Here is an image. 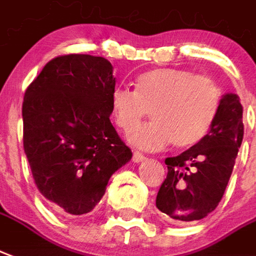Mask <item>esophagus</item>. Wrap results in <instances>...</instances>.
Instances as JSON below:
<instances>
[{
    "instance_id": "34e87169",
    "label": "esophagus",
    "mask_w": 256,
    "mask_h": 256,
    "mask_svg": "<svg viewBox=\"0 0 256 256\" xmlns=\"http://www.w3.org/2000/svg\"><path fill=\"white\" fill-rule=\"evenodd\" d=\"M146 157H145V154H142L141 152H138V150H134L133 153V162H142V160H145Z\"/></svg>"
}]
</instances>
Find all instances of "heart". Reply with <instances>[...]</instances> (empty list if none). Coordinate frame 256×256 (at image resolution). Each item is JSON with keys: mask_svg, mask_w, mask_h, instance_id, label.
<instances>
[{"mask_svg": "<svg viewBox=\"0 0 256 256\" xmlns=\"http://www.w3.org/2000/svg\"><path fill=\"white\" fill-rule=\"evenodd\" d=\"M221 98L218 84L209 76L162 68L138 76L134 90L115 88L111 107L114 120L124 132L133 130L151 112L154 122L130 134L134 144L156 149L172 142L184 149L208 136Z\"/></svg>", "mask_w": 256, "mask_h": 256, "instance_id": "heart-1", "label": "heart"}]
</instances>
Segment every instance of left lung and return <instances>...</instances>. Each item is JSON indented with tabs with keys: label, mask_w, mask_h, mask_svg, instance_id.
I'll list each match as a JSON object with an SVG mask.
<instances>
[{
	"label": "left lung",
	"mask_w": 256,
	"mask_h": 256,
	"mask_svg": "<svg viewBox=\"0 0 256 256\" xmlns=\"http://www.w3.org/2000/svg\"><path fill=\"white\" fill-rule=\"evenodd\" d=\"M243 107L238 94H225L213 126L200 144L166 157V178L156 206L166 220L186 224L217 208L228 186L243 141Z\"/></svg>",
	"instance_id": "8db88e82"
}]
</instances>
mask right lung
<instances>
[{
    "label": "right lung",
    "instance_id": "add662e5",
    "mask_svg": "<svg viewBox=\"0 0 256 256\" xmlns=\"http://www.w3.org/2000/svg\"><path fill=\"white\" fill-rule=\"evenodd\" d=\"M114 90L106 58L68 54L47 62L24 94V152L38 190L60 213L90 212L133 156L110 120Z\"/></svg>",
    "mask_w": 256,
    "mask_h": 256
}]
</instances>
